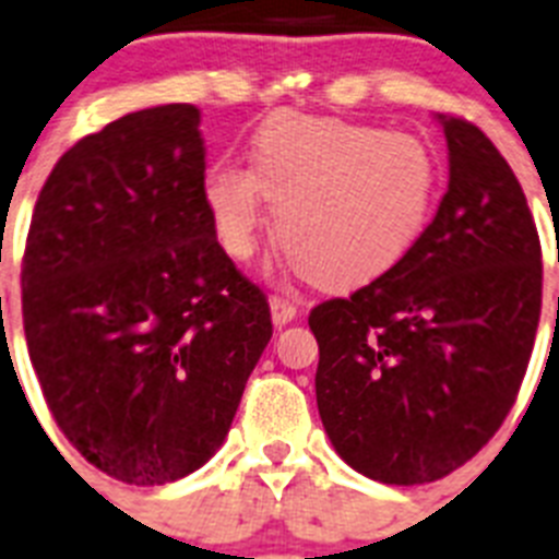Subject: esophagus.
<instances>
[{"label":"esophagus","mask_w":559,"mask_h":559,"mask_svg":"<svg viewBox=\"0 0 559 559\" xmlns=\"http://www.w3.org/2000/svg\"><path fill=\"white\" fill-rule=\"evenodd\" d=\"M270 312H272V323H275V326H284V323L295 321V316H298V307H295V301L284 298V295H272Z\"/></svg>","instance_id":"1"}]
</instances>
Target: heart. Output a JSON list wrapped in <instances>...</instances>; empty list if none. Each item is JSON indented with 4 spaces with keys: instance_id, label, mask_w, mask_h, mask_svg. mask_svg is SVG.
I'll list each match as a JSON object with an SVG mask.
<instances>
[{
    "instance_id": "1",
    "label": "heart",
    "mask_w": 559,
    "mask_h": 559,
    "mask_svg": "<svg viewBox=\"0 0 559 559\" xmlns=\"http://www.w3.org/2000/svg\"><path fill=\"white\" fill-rule=\"evenodd\" d=\"M438 192V162L420 139L321 116L281 112L255 135V167L222 158L204 199L224 250H255L261 199L275 238L321 287L372 281L415 247Z\"/></svg>"
}]
</instances>
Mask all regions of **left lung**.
I'll list each match as a JSON object with an SVG mask.
<instances>
[{
  "instance_id": "1",
  "label": "left lung",
  "mask_w": 559,
  "mask_h": 559,
  "mask_svg": "<svg viewBox=\"0 0 559 559\" xmlns=\"http://www.w3.org/2000/svg\"><path fill=\"white\" fill-rule=\"evenodd\" d=\"M449 190L383 275L309 312L316 397L335 452L392 486L452 475L518 401L543 307V252L523 187L461 116H440Z\"/></svg>"
}]
</instances>
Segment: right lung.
<instances>
[{
	"label": "right lung",
	"instance_id": "add662e5",
	"mask_svg": "<svg viewBox=\"0 0 559 559\" xmlns=\"http://www.w3.org/2000/svg\"><path fill=\"white\" fill-rule=\"evenodd\" d=\"M201 112H128L56 162L22 258L27 352L56 426L105 475L164 486L210 461L272 337L215 238Z\"/></svg>",
	"mask_w": 559,
	"mask_h": 559
}]
</instances>
